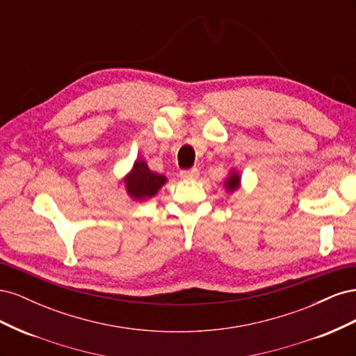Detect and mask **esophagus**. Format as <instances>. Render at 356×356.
Returning a JSON list of instances; mask_svg holds the SVG:
<instances>
[{
	"instance_id": "esophagus-1",
	"label": "esophagus",
	"mask_w": 356,
	"mask_h": 356,
	"mask_svg": "<svg viewBox=\"0 0 356 356\" xmlns=\"http://www.w3.org/2000/svg\"><path fill=\"white\" fill-rule=\"evenodd\" d=\"M179 177L182 179H196L199 177V170L196 168L188 169V170H181L179 172Z\"/></svg>"
}]
</instances>
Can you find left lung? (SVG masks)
<instances>
[{
	"instance_id": "obj_1",
	"label": "left lung",
	"mask_w": 356,
	"mask_h": 356,
	"mask_svg": "<svg viewBox=\"0 0 356 356\" xmlns=\"http://www.w3.org/2000/svg\"><path fill=\"white\" fill-rule=\"evenodd\" d=\"M242 184V175L236 169H230L227 177L224 179V190L232 195L236 190H238Z\"/></svg>"
}]
</instances>
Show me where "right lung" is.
Here are the masks:
<instances>
[{"mask_svg":"<svg viewBox=\"0 0 356 356\" xmlns=\"http://www.w3.org/2000/svg\"><path fill=\"white\" fill-rule=\"evenodd\" d=\"M122 182L129 197L135 202H144L154 197L166 184L168 178L149 169L145 160L136 159Z\"/></svg>","mask_w":356,"mask_h":356,"instance_id":"right-lung-1","label":"right lung"}]
</instances>
